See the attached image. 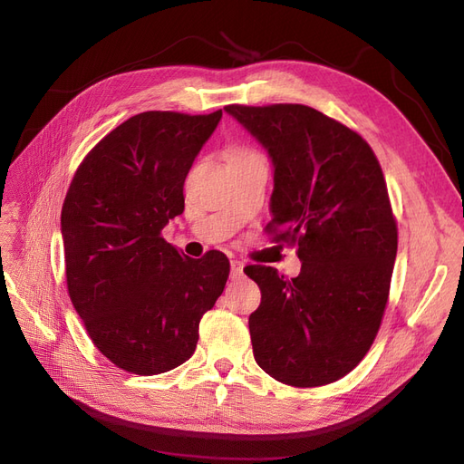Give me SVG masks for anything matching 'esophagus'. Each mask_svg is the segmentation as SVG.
I'll use <instances>...</instances> for the list:
<instances>
[{
	"label": "esophagus",
	"mask_w": 464,
	"mask_h": 464,
	"mask_svg": "<svg viewBox=\"0 0 464 464\" xmlns=\"http://www.w3.org/2000/svg\"><path fill=\"white\" fill-rule=\"evenodd\" d=\"M242 273H244V263L234 259V261L230 263V276H232V278H240Z\"/></svg>",
	"instance_id": "obj_1"
}]
</instances>
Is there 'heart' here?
<instances>
[{
  "label": "heart",
  "mask_w": 464,
  "mask_h": 464,
  "mask_svg": "<svg viewBox=\"0 0 464 464\" xmlns=\"http://www.w3.org/2000/svg\"><path fill=\"white\" fill-rule=\"evenodd\" d=\"M240 150H244V149H236V150H232V152H240Z\"/></svg>",
  "instance_id": "b5f03b06"
}]
</instances>
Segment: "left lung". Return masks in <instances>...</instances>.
Segmentation results:
<instances>
[{
	"mask_svg": "<svg viewBox=\"0 0 464 464\" xmlns=\"http://www.w3.org/2000/svg\"><path fill=\"white\" fill-rule=\"evenodd\" d=\"M275 166L273 242L298 247L288 278L247 265L261 288L249 315L254 356L276 382L321 387L353 372L373 344L397 257V220L382 166L366 139L315 108H224Z\"/></svg>",
	"mask_w": 464,
	"mask_h": 464,
	"instance_id": "8db88e82",
	"label": "left lung"
}]
</instances>
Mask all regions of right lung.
Wrapping results in <instances>:
<instances>
[{"label":"right lung","mask_w":464,"mask_h":464,"mask_svg":"<svg viewBox=\"0 0 464 464\" xmlns=\"http://www.w3.org/2000/svg\"><path fill=\"white\" fill-rule=\"evenodd\" d=\"M222 110L143 111L101 139L62 208L67 292L91 341L114 366L157 375L191 358L230 261L191 259L162 228L184 213V181Z\"/></svg>","instance_id":"add662e5"}]
</instances>
